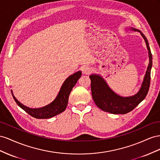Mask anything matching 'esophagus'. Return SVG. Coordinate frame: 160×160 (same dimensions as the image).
<instances>
[{
  "label": "esophagus",
  "mask_w": 160,
  "mask_h": 160,
  "mask_svg": "<svg viewBox=\"0 0 160 160\" xmlns=\"http://www.w3.org/2000/svg\"><path fill=\"white\" fill-rule=\"evenodd\" d=\"M82 71L83 74L88 75L90 72V68L88 66H84L82 68Z\"/></svg>",
  "instance_id": "esophagus-1"
}]
</instances>
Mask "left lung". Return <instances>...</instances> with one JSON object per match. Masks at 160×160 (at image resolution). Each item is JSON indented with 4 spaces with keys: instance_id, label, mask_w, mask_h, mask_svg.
<instances>
[{
    "instance_id": "1",
    "label": "left lung",
    "mask_w": 160,
    "mask_h": 160,
    "mask_svg": "<svg viewBox=\"0 0 160 160\" xmlns=\"http://www.w3.org/2000/svg\"><path fill=\"white\" fill-rule=\"evenodd\" d=\"M133 31L139 32L143 38L149 55V64L145 72L141 88L135 94L130 97H121L109 87L106 80L97 74L90 75L91 80V92L92 98L97 106L101 110L112 114H126L129 112L144 100L147 95L150 85V74L152 67V55L148 41L141 31L133 27L126 28Z\"/></svg>"
}]
</instances>
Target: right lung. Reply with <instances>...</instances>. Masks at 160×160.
I'll return each instance as SVG.
<instances>
[{"label":"right lung","mask_w":160,"mask_h":160,"mask_svg":"<svg viewBox=\"0 0 160 160\" xmlns=\"http://www.w3.org/2000/svg\"><path fill=\"white\" fill-rule=\"evenodd\" d=\"M81 75L82 72L78 71L70 75L69 77H68L62 84L56 98L51 103L41 108H32L27 107V106H25L24 104L21 103L15 98L12 93V90L11 93L18 106L20 107L22 109H23L26 112L28 113L31 117L36 118H49L59 115V114H60L66 110L68 105L69 95L73 87L76 84L78 80L81 77Z\"/></svg>","instance_id":"obj_1"}]
</instances>
